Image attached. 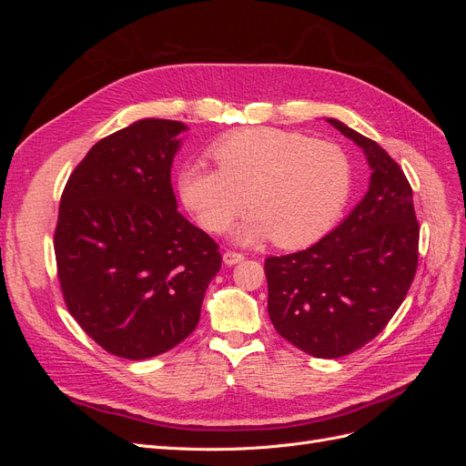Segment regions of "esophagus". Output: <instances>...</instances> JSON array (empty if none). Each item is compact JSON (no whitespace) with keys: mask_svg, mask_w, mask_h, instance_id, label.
<instances>
[{"mask_svg":"<svg viewBox=\"0 0 466 466\" xmlns=\"http://www.w3.org/2000/svg\"><path fill=\"white\" fill-rule=\"evenodd\" d=\"M243 260H245V257L241 255V252H235V250H225L223 252V262L228 266H233V264L243 262Z\"/></svg>","mask_w":466,"mask_h":466,"instance_id":"34e87169","label":"esophagus"}]
</instances>
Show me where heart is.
Returning <instances> with one entry per match:
<instances>
[{
    "instance_id": "1",
    "label": "heart",
    "mask_w": 466,
    "mask_h": 466,
    "mask_svg": "<svg viewBox=\"0 0 466 466\" xmlns=\"http://www.w3.org/2000/svg\"><path fill=\"white\" fill-rule=\"evenodd\" d=\"M218 168H180L182 204L208 231L219 233L248 204L231 237L241 245L270 238L284 248L311 245L340 219L354 188V165L332 142L299 132L252 128L211 147Z\"/></svg>"
}]
</instances>
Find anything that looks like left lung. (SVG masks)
<instances>
[{
    "label": "left lung",
    "instance_id": "obj_1",
    "mask_svg": "<svg viewBox=\"0 0 466 466\" xmlns=\"http://www.w3.org/2000/svg\"><path fill=\"white\" fill-rule=\"evenodd\" d=\"M360 146L370 190L334 231L305 250L264 262L268 315L281 338L315 358H342L387 327L418 266L412 188L390 155L336 118Z\"/></svg>",
    "mask_w": 466,
    "mask_h": 466
}]
</instances>
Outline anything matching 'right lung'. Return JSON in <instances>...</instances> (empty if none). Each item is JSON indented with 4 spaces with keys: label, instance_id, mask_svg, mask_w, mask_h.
<instances>
[{
    "label": "right lung",
    "instance_id": "obj_1",
    "mask_svg": "<svg viewBox=\"0 0 466 466\" xmlns=\"http://www.w3.org/2000/svg\"><path fill=\"white\" fill-rule=\"evenodd\" d=\"M187 130L163 118L126 126L89 149L62 194L54 252L64 301L118 358L185 340L221 268L214 238L177 209L171 167Z\"/></svg>",
    "mask_w": 466,
    "mask_h": 466
}]
</instances>
